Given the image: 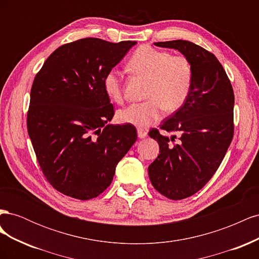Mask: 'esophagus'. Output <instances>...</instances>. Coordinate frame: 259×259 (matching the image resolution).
<instances>
[{"mask_svg":"<svg viewBox=\"0 0 259 259\" xmlns=\"http://www.w3.org/2000/svg\"><path fill=\"white\" fill-rule=\"evenodd\" d=\"M147 131L146 130H143V128H138L137 130V135L139 138H145L147 136Z\"/></svg>","mask_w":259,"mask_h":259,"instance_id":"obj_1","label":"esophagus"}]
</instances>
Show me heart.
<instances>
[{
	"label": "heart",
	"mask_w": 259,
	"mask_h": 259,
	"mask_svg": "<svg viewBox=\"0 0 259 259\" xmlns=\"http://www.w3.org/2000/svg\"><path fill=\"white\" fill-rule=\"evenodd\" d=\"M127 69L133 74L148 80L145 94L147 100L117 111L116 117L121 123L148 127L161 119L164 110H179L189 97L193 70L185 56H171L168 52L143 45L131 56ZM103 84L106 95L114 103L121 104L123 86L120 72L109 70Z\"/></svg>",
	"instance_id": "heart-1"
}]
</instances>
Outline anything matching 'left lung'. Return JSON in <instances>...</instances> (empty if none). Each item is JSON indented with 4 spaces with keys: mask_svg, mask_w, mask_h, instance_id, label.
Listing matches in <instances>:
<instances>
[{
    "mask_svg": "<svg viewBox=\"0 0 259 259\" xmlns=\"http://www.w3.org/2000/svg\"><path fill=\"white\" fill-rule=\"evenodd\" d=\"M190 61L193 80L184 106L163 122L161 130L179 134L168 138L152 128L160 154L148 167L154 189L170 200L198 192L213 177L233 137L234 94L228 75L214 54L189 41L156 42ZM174 144H171V143Z\"/></svg>",
    "mask_w": 259,
    "mask_h": 259,
    "instance_id": "1",
    "label": "left lung"
}]
</instances>
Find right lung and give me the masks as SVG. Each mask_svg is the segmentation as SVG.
I'll use <instances>...</instances> for the list:
<instances>
[{"mask_svg":"<svg viewBox=\"0 0 259 259\" xmlns=\"http://www.w3.org/2000/svg\"><path fill=\"white\" fill-rule=\"evenodd\" d=\"M135 44L81 38L54 51L34 77L28 134L45 178L68 197L103 193L136 142L134 125L107 124L114 110L103 84Z\"/></svg>","mask_w":259,"mask_h":259,"instance_id":"1","label":"right lung"}]
</instances>
